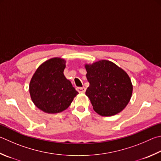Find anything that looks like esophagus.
Instances as JSON below:
<instances>
[{
  "label": "esophagus",
  "instance_id": "34e87169",
  "mask_svg": "<svg viewBox=\"0 0 161 161\" xmlns=\"http://www.w3.org/2000/svg\"><path fill=\"white\" fill-rule=\"evenodd\" d=\"M77 90L79 92V93H83L86 92V88L85 87H77Z\"/></svg>",
  "mask_w": 161,
  "mask_h": 161
}]
</instances>
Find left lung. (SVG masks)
I'll return each instance as SVG.
<instances>
[{
	"instance_id": "obj_1",
	"label": "left lung",
	"mask_w": 161,
	"mask_h": 161,
	"mask_svg": "<svg viewBox=\"0 0 161 161\" xmlns=\"http://www.w3.org/2000/svg\"><path fill=\"white\" fill-rule=\"evenodd\" d=\"M85 68L89 82L86 95L93 110L102 116H112L121 112L132 94V84L127 72L106 60L86 64Z\"/></svg>"
}]
</instances>
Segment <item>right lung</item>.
I'll return each instance as SVG.
<instances>
[{
  "mask_svg": "<svg viewBox=\"0 0 161 161\" xmlns=\"http://www.w3.org/2000/svg\"><path fill=\"white\" fill-rule=\"evenodd\" d=\"M66 61L53 58L42 63L30 83L31 98L38 108L54 114L66 110L78 94L63 74Z\"/></svg>",
  "mask_w": 161,
  "mask_h": 161,
  "instance_id": "1",
  "label": "right lung"
}]
</instances>
